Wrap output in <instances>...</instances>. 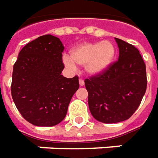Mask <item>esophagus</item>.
I'll list each match as a JSON object with an SVG mask.
<instances>
[{"label":"esophagus","mask_w":158,"mask_h":158,"mask_svg":"<svg viewBox=\"0 0 158 158\" xmlns=\"http://www.w3.org/2000/svg\"><path fill=\"white\" fill-rule=\"evenodd\" d=\"M79 85L81 86V87L84 86V81H83L82 79H80V80H79Z\"/></svg>","instance_id":"34e87169"}]
</instances>
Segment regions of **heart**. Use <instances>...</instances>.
<instances>
[{"label":"heart","instance_id":"b5f03b06","mask_svg":"<svg viewBox=\"0 0 158 158\" xmlns=\"http://www.w3.org/2000/svg\"><path fill=\"white\" fill-rule=\"evenodd\" d=\"M116 55L115 47L109 41L84 43L74 48L70 57L64 56L63 61L70 69H75V64L83 66L89 76L96 77L106 72L114 63Z\"/></svg>","mask_w":158,"mask_h":158}]
</instances>
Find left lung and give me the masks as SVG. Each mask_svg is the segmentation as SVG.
<instances>
[{
	"label": "left lung",
	"mask_w": 158,
	"mask_h": 158,
	"mask_svg": "<svg viewBox=\"0 0 158 158\" xmlns=\"http://www.w3.org/2000/svg\"><path fill=\"white\" fill-rule=\"evenodd\" d=\"M118 59L104 74L86 79L89 107L96 120L118 123L135 113L147 87L145 64L139 50L115 38Z\"/></svg>",
	"instance_id": "1"
}]
</instances>
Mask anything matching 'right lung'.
Segmentation results:
<instances>
[{
  "label": "right lung",
  "mask_w": 158,
  "mask_h": 158,
  "mask_svg": "<svg viewBox=\"0 0 158 158\" xmlns=\"http://www.w3.org/2000/svg\"><path fill=\"white\" fill-rule=\"evenodd\" d=\"M64 44L51 34L27 44L13 69L11 93L15 106L27 121L37 127H53L65 118L78 77L61 75Z\"/></svg>",
  "instance_id": "right-lung-1"
}]
</instances>
